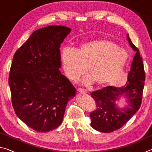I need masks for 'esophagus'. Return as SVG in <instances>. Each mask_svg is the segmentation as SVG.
Segmentation results:
<instances>
[{"label": "esophagus", "mask_w": 152, "mask_h": 152, "mask_svg": "<svg viewBox=\"0 0 152 152\" xmlns=\"http://www.w3.org/2000/svg\"><path fill=\"white\" fill-rule=\"evenodd\" d=\"M77 91L79 92H81V93H86V92H87L86 90H84L83 88H77Z\"/></svg>", "instance_id": "1"}]
</instances>
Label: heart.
Here are the masks:
<instances>
[{
    "instance_id": "b5f03b06",
    "label": "heart",
    "mask_w": 152,
    "mask_h": 152,
    "mask_svg": "<svg viewBox=\"0 0 152 152\" xmlns=\"http://www.w3.org/2000/svg\"><path fill=\"white\" fill-rule=\"evenodd\" d=\"M128 54L116 43L107 39H94L82 43L76 50L65 48L61 61L64 73L76 80L86 72L89 75L82 80L84 84L94 82L96 85H117L124 82L123 70Z\"/></svg>"
}]
</instances>
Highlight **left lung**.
Listing matches in <instances>:
<instances>
[{
  "mask_svg": "<svg viewBox=\"0 0 152 152\" xmlns=\"http://www.w3.org/2000/svg\"><path fill=\"white\" fill-rule=\"evenodd\" d=\"M127 38L136 53L125 86L121 88L109 86L91 93L96 102V109L90 113L91 126L99 132L110 133L121 128L140 109L142 101L145 78L143 60L140 51L133 45L128 34ZM122 95H125L129 101L128 107L125 109H120L115 104V101Z\"/></svg>",
  "mask_w": 152,
  "mask_h": 152,
  "instance_id": "left-lung-1",
  "label": "left lung"
}]
</instances>
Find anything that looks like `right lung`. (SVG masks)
Returning <instances> with one entry per match:
<instances>
[{
  "label": "right lung",
  "mask_w": 152,
  "mask_h": 152,
  "mask_svg": "<svg viewBox=\"0 0 152 152\" xmlns=\"http://www.w3.org/2000/svg\"><path fill=\"white\" fill-rule=\"evenodd\" d=\"M70 28L51 25L33 32L16 51L9 84L16 115L28 127L48 132L62 123L76 89L61 74L60 45Z\"/></svg>",
  "instance_id": "add662e5"
}]
</instances>
